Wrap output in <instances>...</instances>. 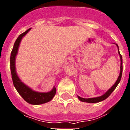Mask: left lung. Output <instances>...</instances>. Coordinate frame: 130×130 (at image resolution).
Listing matches in <instances>:
<instances>
[{
  "label": "left lung",
  "instance_id": "8db88e82",
  "mask_svg": "<svg viewBox=\"0 0 130 130\" xmlns=\"http://www.w3.org/2000/svg\"><path fill=\"white\" fill-rule=\"evenodd\" d=\"M116 45L119 48V46L118 45L116 44ZM119 54L120 55V58H121V72H120V74H119V76L118 78V79L116 80V82L115 83V84L112 86V87L110 88V89L107 91V92L103 94L101 96L99 97H96V98H90V99H83V98H81V97L78 96V99L80 101L83 102H86V103H99V102H101L103 100L106 99L107 97L109 96V95L111 94V93L113 92L114 89H116V87H117V85H119V82L121 81V76H122V72H123V59H122V56L121 55V54L119 52Z\"/></svg>",
  "mask_w": 130,
  "mask_h": 130
}]
</instances>
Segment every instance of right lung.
<instances>
[{"label":"right lung","instance_id":"add662e5","mask_svg":"<svg viewBox=\"0 0 130 130\" xmlns=\"http://www.w3.org/2000/svg\"><path fill=\"white\" fill-rule=\"evenodd\" d=\"M30 29H28L25 32L21 34V35L17 38L16 41H15L14 45V47L12 49L11 52V56H10V69H11V74L13 84L14 87L19 92V94L23 97L26 102L32 105H40L43 103H45L47 102L50 101L52 99L53 97L54 96L56 92V89L55 87H54L53 89L50 92L47 93H41V92H34L33 90L28 87L27 85L24 84L21 81L18 76L16 74V68H15V58L18 52V49L20 45L21 41L22 38L30 30Z\"/></svg>","mask_w":130,"mask_h":130}]
</instances>
